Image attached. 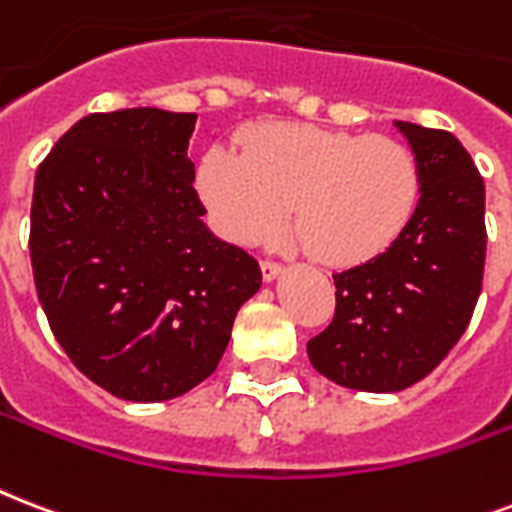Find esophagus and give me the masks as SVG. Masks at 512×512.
Segmentation results:
<instances>
[{
	"label": "esophagus",
	"mask_w": 512,
	"mask_h": 512,
	"mask_svg": "<svg viewBox=\"0 0 512 512\" xmlns=\"http://www.w3.org/2000/svg\"><path fill=\"white\" fill-rule=\"evenodd\" d=\"M260 271H263L265 282H273V279H276V276H279V273H282L284 268H282V263H273V260H263V263H260Z\"/></svg>",
	"instance_id": "1"
}]
</instances>
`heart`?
Wrapping results in <instances>:
<instances>
[{"mask_svg":"<svg viewBox=\"0 0 512 512\" xmlns=\"http://www.w3.org/2000/svg\"><path fill=\"white\" fill-rule=\"evenodd\" d=\"M212 228L239 247L271 241L284 222L327 265H360L392 247L421 193L419 161L389 136L263 123L241 155L212 147L198 166Z\"/></svg>","mask_w":512,"mask_h":512,"instance_id":"1","label":"heart"}]
</instances>
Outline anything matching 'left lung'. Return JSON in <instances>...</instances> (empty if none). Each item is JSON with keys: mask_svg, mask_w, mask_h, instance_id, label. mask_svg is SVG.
Here are the masks:
<instances>
[{"mask_svg": "<svg viewBox=\"0 0 512 512\" xmlns=\"http://www.w3.org/2000/svg\"><path fill=\"white\" fill-rule=\"evenodd\" d=\"M421 171V195L392 247L333 273V322L308 341L325 378L400 392L438 368L470 325L486 263V187L448 131L395 123Z\"/></svg>", "mask_w": 512, "mask_h": 512, "instance_id": "1", "label": "left lung"}]
</instances>
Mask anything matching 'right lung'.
<instances>
[{
  "label": "right lung",
  "instance_id": "add662e5",
  "mask_svg": "<svg viewBox=\"0 0 512 512\" xmlns=\"http://www.w3.org/2000/svg\"><path fill=\"white\" fill-rule=\"evenodd\" d=\"M193 128V112H93L34 177L29 252L50 330L80 373L131 403L212 376L263 282L255 257L201 220Z\"/></svg>",
  "mask_w": 512,
  "mask_h": 512
}]
</instances>
